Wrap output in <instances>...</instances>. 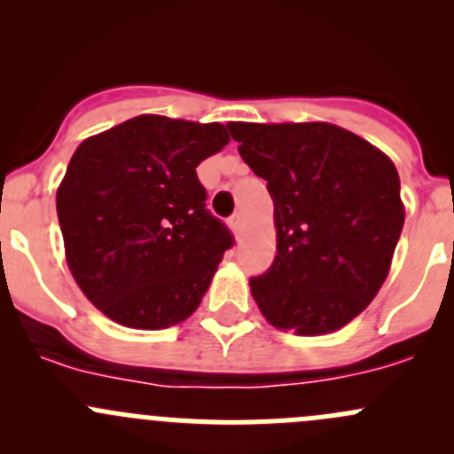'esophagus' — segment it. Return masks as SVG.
<instances>
[{"mask_svg": "<svg viewBox=\"0 0 454 454\" xmlns=\"http://www.w3.org/2000/svg\"><path fill=\"white\" fill-rule=\"evenodd\" d=\"M228 223H231L232 231H235L237 235H239V232H241V226H244V217H241V213H235V215H232L231 219H228Z\"/></svg>", "mask_w": 454, "mask_h": 454, "instance_id": "obj_1", "label": "esophagus"}]
</instances>
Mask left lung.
<instances>
[{"label": "left lung", "mask_w": 454, "mask_h": 454, "mask_svg": "<svg viewBox=\"0 0 454 454\" xmlns=\"http://www.w3.org/2000/svg\"><path fill=\"white\" fill-rule=\"evenodd\" d=\"M226 127L274 201L277 256L250 278L261 314L299 336L336 332L391 268L404 226L395 164L329 122Z\"/></svg>", "instance_id": "left-lung-1"}]
</instances>
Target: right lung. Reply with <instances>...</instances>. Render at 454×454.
<instances>
[{"mask_svg":"<svg viewBox=\"0 0 454 454\" xmlns=\"http://www.w3.org/2000/svg\"><path fill=\"white\" fill-rule=\"evenodd\" d=\"M228 140L219 122L145 114L81 142L57 215L67 265L105 316L164 329L198 309L235 237L206 208L195 168Z\"/></svg>","mask_w":454,"mask_h":454,"instance_id":"obj_1","label":"right lung"}]
</instances>
